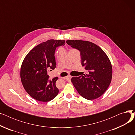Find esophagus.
I'll use <instances>...</instances> for the list:
<instances>
[{
	"label": "esophagus",
	"instance_id": "obj_1",
	"mask_svg": "<svg viewBox=\"0 0 135 135\" xmlns=\"http://www.w3.org/2000/svg\"><path fill=\"white\" fill-rule=\"evenodd\" d=\"M70 78H71V76H70V75H67V76H66L63 77V79H66V80L70 79Z\"/></svg>",
	"mask_w": 135,
	"mask_h": 135
}]
</instances>
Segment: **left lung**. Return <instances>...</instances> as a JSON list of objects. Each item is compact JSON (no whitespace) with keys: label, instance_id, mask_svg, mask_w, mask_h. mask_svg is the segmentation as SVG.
<instances>
[{"label":"left lung","instance_id":"obj_1","mask_svg":"<svg viewBox=\"0 0 135 135\" xmlns=\"http://www.w3.org/2000/svg\"><path fill=\"white\" fill-rule=\"evenodd\" d=\"M65 42L64 40H48L33 48L25 57L21 67V80L27 93L35 100L47 102L58 95L56 86L58 77L50 80L46 69L56 68V47Z\"/></svg>","mask_w":135,"mask_h":135}]
</instances>
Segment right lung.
I'll use <instances>...</instances> for the list:
<instances>
[{
	"instance_id": "right-lung-1",
	"label": "right lung",
	"mask_w": 135,
	"mask_h": 135,
	"mask_svg": "<svg viewBox=\"0 0 135 135\" xmlns=\"http://www.w3.org/2000/svg\"><path fill=\"white\" fill-rule=\"evenodd\" d=\"M67 43L78 50L81 65L89 73L73 77L71 81L84 98L93 100L101 97L107 90L112 78V66L108 56L93 42L81 40H68Z\"/></svg>"
}]
</instances>
